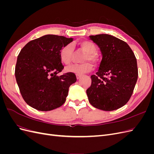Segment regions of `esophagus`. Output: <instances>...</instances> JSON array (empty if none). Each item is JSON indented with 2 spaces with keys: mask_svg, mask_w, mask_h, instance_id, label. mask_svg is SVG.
Listing matches in <instances>:
<instances>
[{
  "mask_svg": "<svg viewBox=\"0 0 154 154\" xmlns=\"http://www.w3.org/2000/svg\"><path fill=\"white\" fill-rule=\"evenodd\" d=\"M81 77H82V75H80V74H76L77 80H79V79H80Z\"/></svg>",
  "mask_w": 154,
  "mask_h": 154,
  "instance_id": "obj_1",
  "label": "esophagus"
}]
</instances>
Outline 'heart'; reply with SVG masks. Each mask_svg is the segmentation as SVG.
<instances>
[{
  "instance_id": "b5f03b06",
  "label": "heart",
  "mask_w": 154,
  "mask_h": 154,
  "mask_svg": "<svg viewBox=\"0 0 154 154\" xmlns=\"http://www.w3.org/2000/svg\"><path fill=\"white\" fill-rule=\"evenodd\" d=\"M78 48L85 54L83 56L80 64H74L67 67L66 71L69 73H73L76 74H82L88 72L92 71L93 68L91 63L96 64L97 62V57L96 55L97 48L96 45L92 42L88 40H83L78 43ZM73 55V47L71 44H67L60 50L59 57L60 62L64 65H69L71 62Z\"/></svg>"
}]
</instances>
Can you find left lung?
I'll return each mask as SVG.
<instances>
[{"mask_svg": "<svg viewBox=\"0 0 154 154\" xmlns=\"http://www.w3.org/2000/svg\"><path fill=\"white\" fill-rule=\"evenodd\" d=\"M100 49L98 71L92 75L87 90L90 103L105 111L118 109L127 103L137 80V60L125 42L110 35L89 36Z\"/></svg>", "mask_w": 154, "mask_h": 154, "instance_id": "obj_1", "label": "left lung"}]
</instances>
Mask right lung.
I'll use <instances>...</instances> for the list:
<instances>
[{
	"instance_id": "right-lung-1",
	"label": "right lung",
	"mask_w": 154,
	"mask_h": 154,
	"mask_svg": "<svg viewBox=\"0 0 154 154\" xmlns=\"http://www.w3.org/2000/svg\"><path fill=\"white\" fill-rule=\"evenodd\" d=\"M72 38L44 35L27 43L18 54L15 78L23 99L38 110L49 111L61 106L69 88L76 82L73 73L57 74L62 71L59 53Z\"/></svg>"
}]
</instances>
